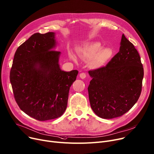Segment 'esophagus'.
Returning <instances> with one entry per match:
<instances>
[{
    "mask_svg": "<svg viewBox=\"0 0 154 154\" xmlns=\"http://www.w3.org/2000/svg\"><path fill=\"white\" fill-rule=\"evenodd\" d=\"M80 77L82 79H84L85 77H86V74L84 73V72H82L79 75Z\"/></svg>",
    "mask_w": 154,
    "mask_h": 154,
    "instance_id": "34e87169",
    "label": "esophagus"
}]
</instances>
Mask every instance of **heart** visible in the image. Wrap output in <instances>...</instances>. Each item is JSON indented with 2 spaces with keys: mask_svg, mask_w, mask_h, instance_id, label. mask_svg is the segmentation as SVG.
Masks as SVG:
<instances>
[{
  "mask_svg": "<svg viewBox=\"0 0 154 154\" xmlns=\"http://www.w3.org/2000/svg\"><path fill=\"white\" fill-rule=\"evenodd\" d=\"M79 56L87 60H89V64L92 68L99 69L104 66L111 58L113 52L111 48H102L98 42H91L80 46L78 49ZM71 58L76 60L75 56L71 54Z\"/></svg>",
  "mask_w": 154,
  "mask_h": 154,
  "instance_id": "heart-1",
  "label": "heart"
}]
</instances>
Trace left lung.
<instances>
[{
    "label": "left lung",
    "mask_w": 154,
    "mask_h": 154,
    "mask_svg": "<svg viewBox=\"0 0 154 154\" xmlns=\"http://www.w3.org/2000/svg\"><path fill=\"white\" fill-rule=\"evenodd\" d=\"M119 51L106 66L89 70L88 87L91 108L103 119L119 117L137 101L144 69L134 46L122 34Z\"/></svg>",
    "instance_id": "left-lung-1"
}]
</instances>
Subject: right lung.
Listing matches in <instances>:
<instances>
[{
	"label": "right lung",
	"mask_w": 154,
	"mask_h": 154,
	"mask_svg": "<svg viewBox=\"0 0 154 154\" xmlns=\"http://www.w3.org/2000/svg\"><path fill=\"white\" fill-rule=\"evenodd\" d=\"M55 33H36L20 45L14 55L10 80L15 100L25 113L38 121L62 116L70 86L78 70L65 72L59 64Z\"/></svg>",
	"instance_id": "right-lung-1"
}]
</instances>
